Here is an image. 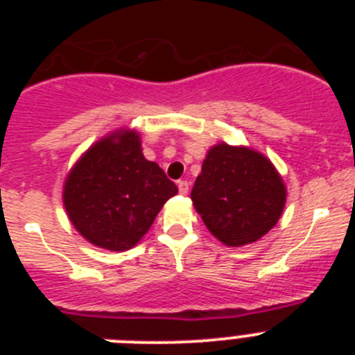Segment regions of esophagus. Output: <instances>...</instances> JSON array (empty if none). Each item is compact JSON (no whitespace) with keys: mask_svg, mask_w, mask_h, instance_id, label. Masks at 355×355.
Wrapping results in <instances>:
<instances>
[{"mask_svg":"<svg viewBox=\"0 0 355 355\" xmlns=\"http://www.w3.org/2000/svg\"><path fill=\"white\" fill-rule=\"evenodd\" d=\"M178 188H180L181 196H187L190 184H188V181H178Z\"/></svg>","mask_w":355,"mask_h":355,"instance_id":"34e87169","label":"esophagus"}]
</instances>
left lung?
Returning <instances> with one entry per match:
<instances>
[{
    "mask_svg": "<svg viewBox=\"0 0 355 355\" xmlns=\"http://www.w3.org/2000/svg\"><path fill=\"white\" fill-rule=\"evenodd\" d=\"M286 184L259 150L220 142L209 147L192 200L209 233L227 247L265 236L283 215Z\"/></svg>",
    "mask_w": 355,
    "mask_h": 355,
    "instance_id": "1",
    "label": "left lung"
}]
</instances>
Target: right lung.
Segmentation results:
<instances>
[{"instance_id":"1","label":"right lung","mask_w":355,"mask_h":355,"mask_svg":"<svg viewBox=\"0 0 355 355\" xmlns=\"http://www.w3.org/2000/svg\"><path fill=\"white\" fill-rule=\"evenodd\" d=\"M178 187L146 159L140 133L115 130L80 156L64 181L65 211L85 240L122 252L149 231Z\"/></svg>"}]
</instances>
